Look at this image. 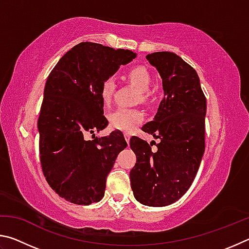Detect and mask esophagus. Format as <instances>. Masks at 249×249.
<instances>
[{
	"label": "esophagus",
	"instance_id": "obj_1",
	"mask_svg": "<svg viewBox=\"0 0 249 249\" xmlns=\"http://www.w3.org/2000/svg\"><path fill=\"white\" fill-rule=\"evenodd\" d=\"M124 137H125V141L127 142V144H129V140H130V135L129 134H124Z\"/></svg>",
	"mask_w": 249,
	"mask_h": 249
}]
</instances>
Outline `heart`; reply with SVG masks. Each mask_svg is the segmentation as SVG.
Segmentation results:
<instances>
[{"instance_id":"obj_1","label":"heart","mask_w":249,"mask_h":249,"mask_svg":"<svg viewBox=\"0 0 249 249\" xmlns=\"http://www.w3.org/2000/svg\"><path fill=\"white\" fill-rule=\"evenodd\" d=\"M127 78L135 87L137 88L142 93V98L145 99L147 94L149 93L151 88V75L149 71L145 67L137 66L129 69L127 73ZM115 90V82L112 78H107L103 80L101 84L100 95L104 103H108L111 101L113 93ZM109 125L114 129L122 130V132L130 133L142 123V114L133 108L120 107L116 111L111 113L108 116Z\"/></svg>"}]
</instances>
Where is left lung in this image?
<instances>
[{
    "instance_id": "left-lung-1",
    "label": "left lung",
    "mask_w": 249,
    "mask_h": 249,
    "mask_svg": "<svg viewBox=\"0 0 249 249\" xmlns=\"http://www.w3.org/2000/svg\"><path fill=\"white\" fill-rule=\"evenodd\" d=\"M162 80L163 99L154 120L142 130L159 138L151 151L142 138H130L136 163L130 170L135 199L148 206L175 203L190 188L204 154L206 100L196 71L178 54L158 52L146 56Z\"/></svg>"
}]
</instances>
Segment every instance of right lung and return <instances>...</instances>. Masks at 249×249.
I'll list each match as a JSON object with an SVG mask.
<instances>
[{"mask_svg": "<svg viewBox=\"0 0 249 249\" xmlns=\"http://www.w3.org/2000/svg\"><path fill=\"white\" fill-rule=\"evenodd\" d=\"M136 56L127 49L80 43L60 58L46 81L38 119L41 168L50 188L71 203L102 200L107 177L127 146L116 130L93 141L84 140V134L107 127L101 84Z\"/></svg>", "mask_w": 249, "mask_h": 249, "instance_id": "right-lung-1", "label": "right lung"}]
</instances>
